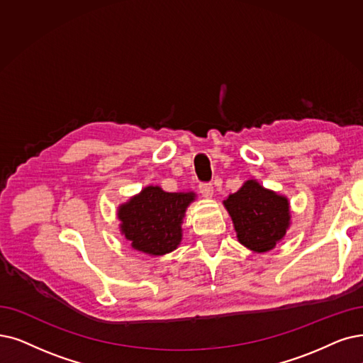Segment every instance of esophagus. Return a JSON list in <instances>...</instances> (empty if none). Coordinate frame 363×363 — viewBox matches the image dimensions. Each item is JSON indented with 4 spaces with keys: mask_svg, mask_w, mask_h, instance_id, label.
Masks as SVG:
<instances>
[{
    "mask_svg": "<svg viewBox=\"0 0 363 363\" xmlns=\"http://www.w3.org/2000/svg\"><path fill=\"white\" fill-rule=\"evenodd\" d=\"M199 192H201L202 196L211 198V196H213V192H214L213 184H211V183H201V184H199Z\"/></svg>",
    "mask_w": 363,
    "mask_h": 363,
    "instance_id": "1",
    "label": "esophagus"
}]
</instances>
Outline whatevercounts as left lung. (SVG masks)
<instances>
[{
	"instance_id": "8db88e82",
	"label": "left lung",
	"mask_w": 363,
	"mask_h": 363,
	"mask_svg": "<svg viewBox=\"0 0 363 363\" xmlns=\"http://www.w3.org/2000/svg\"><path fill=\"white\" fill-rule=\"evenodd\" d=\"M223 204L234 222L238 241L247 249L268 252L286 235L291 219L287 199L257 182H245Z\"/></svg>"
}]
</instances>
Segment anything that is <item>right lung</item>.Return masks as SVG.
I'll return each instance as SVG.
<instances>
[{
    "mask_svg": "<svg viewBox=\"0 0 363 363\" xmlns=\"http://www.w3.org/2000/svg\"><path fill=\"white\" fill-rule=\"evenodd\" d=\"M195 194H169L149 186L119 208L126 240L143 253L161 256L177 249L182 241V219Z\"/></svg>",
    "mask_w": 363,
    "mask_h": 363,
    "instance_id": "1",
    "label": "right lung"
}]
</instances>
